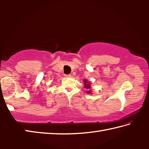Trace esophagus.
Returning <instances> with one entry per match:
<instances>
[{
    "label": "esophagus",
    "instance_id": "obj_1",
    "mask_svg": "<svg viewBox=\"0 0 149 149\" xmlns=\"http://www.w3.org/2000/svg\"><path fill=\"white\" fill-rule=\"evenodd\" d=\"M64 76H65V77H70L72 76V75H71V74H66V75H65Z\"/></svg>",
    "mask_w": 149,
    "mask_h": 149
}]
</instances>
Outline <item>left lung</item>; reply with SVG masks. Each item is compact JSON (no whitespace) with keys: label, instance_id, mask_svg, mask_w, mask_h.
<instances>
[{"label":"left lung","instance_id":"1","mask_svg":"<svg viewBox=\"0 0 149 149\" xmlns=\"http://www.w3.org/2000/svg\"><path fill=\"white\" fill-rule=\"evenodd\" d=\"M84 83H85V88H86V89H89L90 88V84L89 83L87 82V81L86 80H84ZM87 93H90V91H87Z\"/></svg>","mask_w":149,"mask_h":149}]
</instances>
